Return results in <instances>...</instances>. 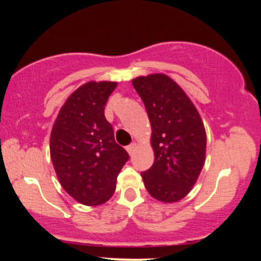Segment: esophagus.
Masks as SVG:
<instances>
[{
    "instance_id": "esophagus-1",
    "label": "esophagus",
    "mask_w": 261,
    "mask_h": 261,
    "mask_svg": "<svg viewBox=\"0 0 261 261\" xmlns=\"http://www.w3.org/2000/svg\"><path fill=\"white\" fill-rule=\"evenodd\" d=\"M136 147H137L136 142H134V143H131V145H128L127 147H126V151L128 152V154H133L134 152H135V149H136Z\"/></svg>"
}]
</instances>
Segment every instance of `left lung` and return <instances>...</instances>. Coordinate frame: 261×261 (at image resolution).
Here are the masks:
<instances>
[{
  "label": "left lung",
  "instance_id": "1",
  "mask_svg": "<svg viewBox=\"0 0 261 261\" xmlns=\"http://www.w3.org/2000/svg\"><path fill=\"white\" fill-rule=\"evenodd\" d=\"M151 122L154 162L141 173L149 195L172 203L190 193L206 157V131L196 107L169 76L133 80Z\"/></svg>",
  "mask_w": 261,
  "mask_h": 261
}]
</instances>
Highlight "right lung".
<instances>
[{
    "label": "right lung",
    "instance_id": "add662e5",
    "mask_svg": "<svg viewBox=\"0 0 261 261\" xmlns=\"http://www.w3.org/2000/svg\"><path fill=\"white\" fill-rule=\"evenodd\" d=\"M118 83L89 81L74 91L58 114L50 135V155L66 193L86 206L107 202L128 160L104 116Z\"/></svg>",
    "mask_w": 261,
    "mask_h": 261
}]
</instances>
